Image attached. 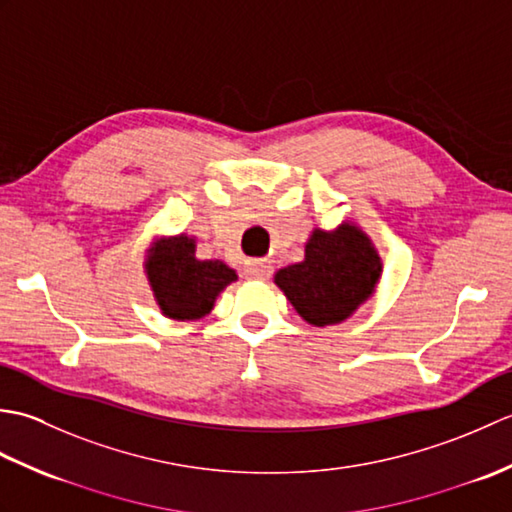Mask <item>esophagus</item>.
Here are the masks:
<instances>
[{"instance_id":"34e87169","label":"esophagus","mask_w":512,"mask_h":512,"mask_svg":"<svg viewBox=\"0 0 512 512\" xmlns=\"http://www.w3.org/2000/svg\"><path fill=\"white\" fill-rule=\"evenodd\" d=\"M246 273L253 279H268L273 275V266H270V262H266V259H259V262H253L246 268Z\"/></svg>"}]
</instances>
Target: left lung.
Returning a JSON list of instances; mask_svg holds the SVG:
<instances>
[{
	"instance_id": "obj_1",
	"label": "left lung",
	"mask_w": 512,
	"mask_h": 512,
	"mask_svg": "<svg viewBox=\"0 0 512 512\" xmlns=\"http://www.w3.org/2000/svg\"><path fill=\"white\" fill-rule=\"evenodd\" d=\"M383 262L361 228L343 222L334 231L314 228L303 262L281 268L275 284L310 325H334L352 317L374 295Z\"/></svg>"
}]
</instances>
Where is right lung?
I'll return each mask as SVG.
<instances>
[{
	"instance_id": "1",
	"label": "right lung",
	"mask_w": 512,
	"mask_h": 512,
	"mask_svg": "<svg viewBox=\"0 0 512 512\" xmlns=\"http://www.w3.org/2000/svg\"><path fill=\"white\" fill-rule=\"evenodd\" d=\"M145 273L160 312L173 321H195L209 314L220 292L237 273L220 259L195 257L189 235L162 237L147 250Z\"/></svg>"
}]
</instances>
